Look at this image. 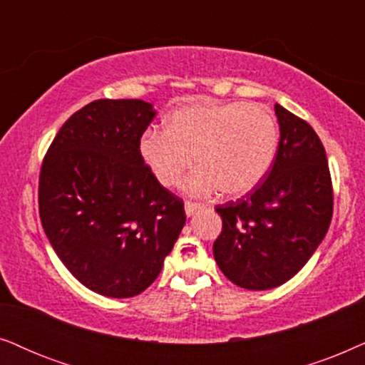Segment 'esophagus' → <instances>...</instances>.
I'll use <instances>...</instances> for the list:
<instances>
[{"mask_svg":"<svg viewBox=\"0 0 365 365\" xmlns=\"http://www.w3.org/2000/svg\"><path fill=\"white\" fill-rule=\"evenodd\" d=\"M203 205L202 203H195V202H187L185 203V215L187 217H192L193 213H195L197 210H200Z\"/></svg>","mask_w":365,"mask_h":365,"instance_id":"1","label":"esophagus"}]
</instances>
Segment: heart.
<instances>
[{
  "label": "heart",
  "instance_id": "obj_1",
  "mask_svg": "<svg viewBox=\"0 0 365 365\" xmlns=\"http://www.w3.org/2000/svg\"><path fill=\"white\" fill-rule=\"evenodd\" d=\"M279 125L270 110L244 101L193 103L173 110L163 132H147L140 153L163 187L183 183L188 195L205 197L222 190L240 197L254 190L270 172L279 152Z\"/></svg>",
  "mask_w": 365,
  "mask_h": 365
}]
</instances>
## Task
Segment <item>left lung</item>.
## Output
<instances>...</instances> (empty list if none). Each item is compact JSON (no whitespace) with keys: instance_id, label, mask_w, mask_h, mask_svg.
<instances>
[{"instance_id":"obj_1","label":"left lung","mask_w":365,"mask_h":365,"mask_svg":"<svg viewBox=\"0 0 365 365\" xmlns=\"http://www.w3.org/2000/svg\"><path fill=\"white\" fill-rule=\"evenodd\" d=\"M280 142L274 167L254 192L218 205V269L247 290H270L292 279L324 240L332 218L327 157L307 121L274 106Z\"/></svg>"}]
</instances>
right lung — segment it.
Listing matches in <instances>:
<instances>
[{"mask_svg": "<svg viewBox=\"0 0 365 365\" xmlns=\"http://www.w3.org/2000/svg\"><path fill=\"white\" fill-rule=\"evenodd\" d=\"M155 115L143 100H96L65 121L41 165L43 230L73 277L105 297L150 287L187 220L140 153Z\"/></svg>", "mask_w": 365, "mask_h": 365, "instance_id": "1", "label": "right lung"}]
</instances>
